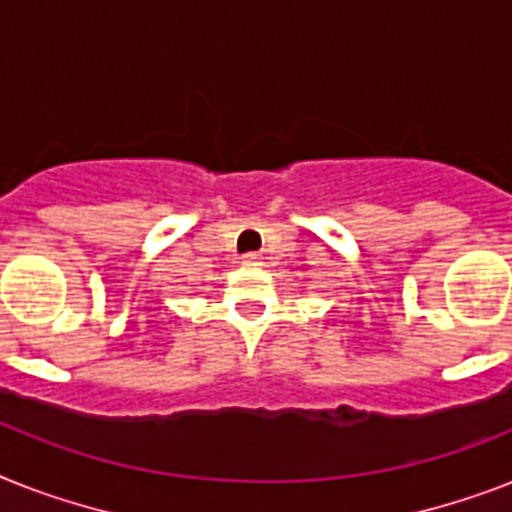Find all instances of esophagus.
Segmentation results:
<instances>
[{
    "mask_svg": "<svg viewBox=\"0 0 512 512\" xmlns=\"http://www.w3.org/2000/svg\"><path fill=\"white\" fill-rule=\"evenodd\" d=\"M242 265L244 268H260V265H263V257L255 255V252H249V255L242 257Z\"/></svg>",
    "mask_w": 512,
    "mask_h": 512,
    "instance_id": "esophagus-1",
    "label": "esophagus"
}]
</instances>
